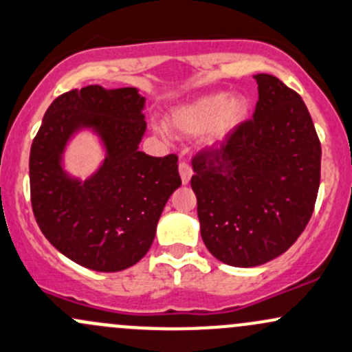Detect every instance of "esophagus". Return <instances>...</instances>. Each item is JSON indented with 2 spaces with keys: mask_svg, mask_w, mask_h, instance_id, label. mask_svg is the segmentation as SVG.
<instances>
[{
  "mask_svg": "<svg viewBox=\"0 0 352 352\" xmlns=\"http://www.w3.org/2000/svg\"><path fill=\"white\" fill-rule=\"evenodd\" d=\"M179 176H181V181H183V184L190 183V179L192 176V168H191V164H188L186 161L179 162Z\"/></svg>",
  "mask_w": 352,
  "mask_h": 352,
  "instance_id": "obj_1",
  "label": "esophagus"
}]
</instances>
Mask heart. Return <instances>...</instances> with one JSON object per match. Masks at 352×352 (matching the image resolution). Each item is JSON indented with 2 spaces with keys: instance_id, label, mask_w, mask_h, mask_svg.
<instances>
[{
  "instance_id": "b5f03b06",
  "label": "heart",
  "mask_w": 352,
  "mask_h": 352,
  "mask_svg": "<svg viewBox=\"0 0 352 352\" xmlns=\"http://www.w3.org/2000/svg\"><path fill=\"white\" fill-rule=\"evenodd\" d=\"M248 109V100L241 96H228L225 92L205 94L177 105L169 116V122L183 134H199L208 129V142L221 146L240 129L247 119Z\"/></svg>"
}]
</instances>
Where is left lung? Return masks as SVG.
I'll use <instances>...</instances> for the list:
<instances>
[{
  "label": "left lung",
  "mask_w": 352,
  "mask_h": 352,
  "mask_svg": "<svg viewBox=\"0 0 352 352\" xmlns=\"http://www.w3.org/2000/svg\"><path fill=\"white\" fill-rule=\"evenodd\" d=\"M258 102L228 142L192 157L201 238L226 265L256 267L289 250L312 217L320 141L296 90L256 74Z\"/></svg>",
  "instance_id": "8db88e82"
}]
</instances>
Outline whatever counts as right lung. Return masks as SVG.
Segmentation results:
<instances>
[{
	"label": "right lung",
	"instance_id": "1",
	"mask_svg": "<svg viewBox=\"0 0 352 352\" xmlns=\"http://www.w3.org/2000/svg\"><path fill=\"white\" fill-rule=\"evenodd\" d=\"M144 97L134 87L87 85L52 102L30 151V192L35 220L52 245L78 265L119 272L153 245L160 217L181 186L177 156L139 151L146 132ZM92 129L106 147L96 175L80 182L61 168L72 135Z\"/></svg>",
	"mask_w": 352,
	"mask_h": 352
}]
</instances>
